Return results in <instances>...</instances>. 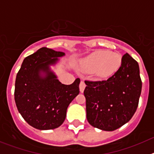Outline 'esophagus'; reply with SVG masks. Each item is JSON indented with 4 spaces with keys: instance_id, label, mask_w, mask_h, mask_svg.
<instances>
[{
    "instance_id": "34e87169",
    "label": "esophagus",
    "mask_w": 154,
    "mask_h": 154,
    "mask_svg": "<svg viewBox=\"0 0 154 154\" xmlns=\"http://www.w3.org/2000/svg\"><path fill=\"white\" fill-rule=\"evenodd\" d=\"M85 86H86V85H85V82H84V81H81V82H80V84H79L80 92H83V91H84V89H85Z\"/></svg>"
}]
</instances>
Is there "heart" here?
Here are the masks:
<instances>
[{"instance_id": "obj_1", "label": "heart", "mask_w": 154, "mask_h": 154, "mask_svg": "<svg viewBox=\"0 0 154 154\" xmlns=\"http://www.w3.org/2000/svg\"><path fill=\"white\" fill-rule=\"evenodd\" d=\"M122 65V56L116 52L98 51L82 62V69L85 72L96 71L98 76L106 78L117 72Z\"/></svg>"}]
</instances>
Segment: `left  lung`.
I'll return each mask as SVG.
<instances>
[{"label":"left lung","instance_id":"left-lung-1","mask_svg":"<svg viewBox=\"0 0 154 154\" xmlns=\"http://www.w3.org/2000/svg\"><path fill=\"white\" fill-rule=\"evenodd\" d=\"M86 117L94 127L113 131L131 119L142 89L139 65L128 53L117 72L106 80H85Z\"/></svg>","mask_w":154,"mask_h":154}]
</instances>
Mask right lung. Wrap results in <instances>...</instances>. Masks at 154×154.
<instances>
[{"instance_id":"right-lung-1","label":"right lung","mask_w":154,"mask_h":154,"mask_svg":"<svg viewBox=\"0 0 154 154\" xmlns=\"http://www.w3.org/2000/svg\"><path fill=\"white\" fill-rule=\"evenodd\" d=\"M64 55L42 48L24 58L16 76L14 100L17 110L30 126L38 130L60 126L69 105L79 93V79L71 85H64L50 70L49 65Z\"/></svg>"}]
</instances>
